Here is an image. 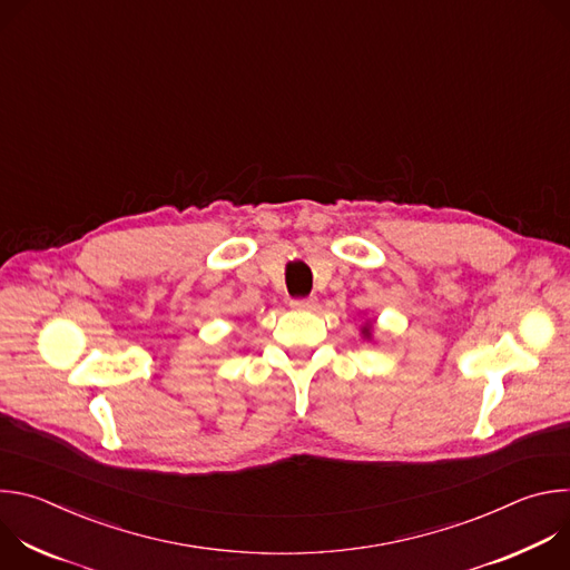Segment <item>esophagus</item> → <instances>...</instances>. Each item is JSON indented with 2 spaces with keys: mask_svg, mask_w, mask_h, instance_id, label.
<instances>
[{
  "mask_svg": "<svg viewBox=\"0 0 570 570\" xmlns=\"http://www.w3.org/2000/svg\"><path fill=\"white\" fill-rule=\"evenodd\" d=\"M291 306H293L295 311H313V308L317 306V299H315V297H306V299H293V302H291Z\"/></svg>",
  "mask_w": 570,
  "mask_h": 570,
  "instance_id": "34e87169",
  "label": "esophagus"
}]
</instances>
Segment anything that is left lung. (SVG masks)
<instances>
[{"label":"left lung","instance_id":"8db88e82","mask_svg":"<svg viewBox=\"0 0 570 570\" xmlns=\"http://www.w3.org/2000/svg\"><path fill=\"white\" fill-rule=\"evenodd\" d=\"M374 317H365V322L361 324V327H358V332H361V338L363 341H367V343H372L374 341Z\"/></svg>","mask_w":570,"mask_h":570}]
</instances>
